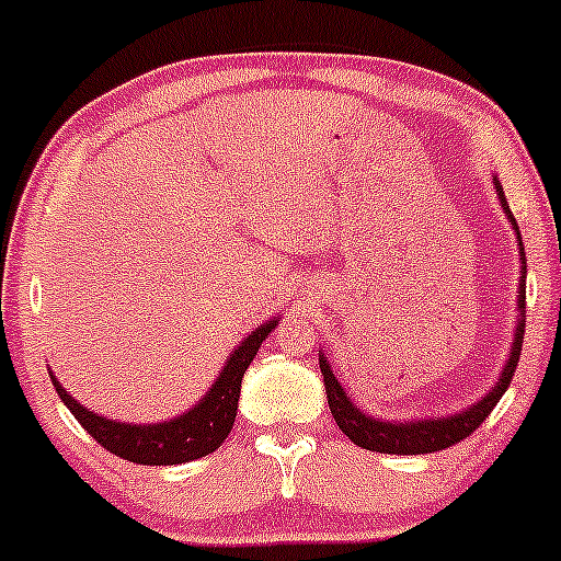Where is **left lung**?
<instances>
[{
	"mask_svg": "<svg viewBox=\"0 0 561 561\" xmlns=\"http://www.w3.org/2000/svg\"><path fill=\"white\" fill-rule=\"evenodd\" d=\"M496 185V195L502 201L504 214L515 227L517 240H519V255H523L525 263V248H523V238H519V229L515 216L510 211L507 198H504L502 182L494 178ZM517 329H515V342H512V353L507 366H504L502 376H499L496 387H491V391L485 397H481L476 404H470L468 410L462 413H455L449 417H423V421H379V417L366 415L355 402H350V397L345 394V389L340 387L336 381L332 366L327 363V357L319 355V366H321V376L323 383H327V397H329V408H332V415L336 421V426L342 428L350 442L357 444V447L370 449V451H381V455H428V451H438L447 449L451 444H460L462 438H468L473 431L481 426L485 417L491 415V410L496 408V402L502 400V394L507 391L512 376H515L517 360H519V350H523V334H525V266H523V276H519V295H517Z\"/></svg>",
	"mask_w": 561,
	"mask_h": 561,
	"instance_id": "obj_1",
	"label": "left lung"
}]
</instances>
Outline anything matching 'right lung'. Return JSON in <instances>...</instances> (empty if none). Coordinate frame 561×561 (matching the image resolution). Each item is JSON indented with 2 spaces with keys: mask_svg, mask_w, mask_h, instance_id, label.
I'll return each instance as SVG.
<instances>
[{
  "mask_svg": "<svg viewBox=\"0 0 561 561\" xmlns=\"http://www.w3.org/2000/svg\"><path fill=\"white\" fill-rule=\"evenodd\" d=\"M276 323H279L276 319L266 321L261 323L255 332L248 334L238 345V350L227 357V366L221 368L219 376H216V381L204 394V400L187 410V413L172 417V421L148 423V426L110 421V417L91 413V410L83 408L78 400H72V397L62 389V383L54 379L51 370L49 376L59 400L70 408V413L78 417L80 426L96 438L106 451L138 465L191 462L198 460V457L211 455V451L219 449L221 442L229 436L234 415H238L242 374L251 366L261 342L272 334Z\"/></svg>",
  "mask_w": 561,
  "mask_h": 561,
  "instance_id": "1",
  "label": "right lung"
}]
</instances>
